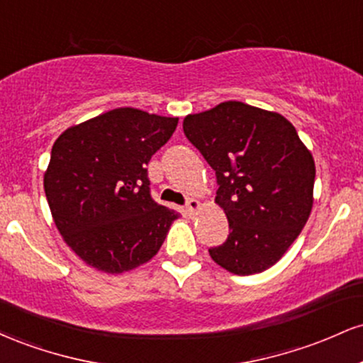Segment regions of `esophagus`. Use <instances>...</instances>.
Returning a JSON list of instances; mask_svg holds the SVG:
<instances>
[{
    "label": "esophagus",
    "instance_id": "1",
    "mask_svg": "<svg viewBox=\"0 0 363 363\" xmlns=\"http://www.w3.org/2000/svg\"><path fill=\"white\" fill-rule=\"evenodd\" d=\"M199 206H201V203H199L198 199L191 198V199H187V203H186V211H187V213L193 215L196 210H199Z\"/></svg>",
    "mask_w": 363,
    "mask_h": 363
}]
</instances>
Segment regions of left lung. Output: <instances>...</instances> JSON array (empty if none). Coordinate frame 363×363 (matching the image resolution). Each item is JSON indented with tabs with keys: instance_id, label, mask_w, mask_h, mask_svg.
<instances>
[{
	"instance_id": "1",
	"label": "left lung",
	"mask_w": 363,
	"mask_h": 363,
	"mask_svg": "<svg viewBox=\"0 0 363 363\" xmlns=\"http://www.w3.org/2000/svg\"><path fill=\"white\" fill-rule=\"evenodd\" d=\"M186 138L215 170V201L228 220L227 240L208 249L235 274L261 273L280 261L312 210L315 165L290 121L244 102L189 114Z\"/></svg>"
}]
</instances>
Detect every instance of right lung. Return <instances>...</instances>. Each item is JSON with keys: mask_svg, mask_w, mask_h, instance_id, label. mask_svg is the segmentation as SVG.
Returning a JSON list of instances; mask_svg holds the SVG:
<instances>
[{"mask_svg": "<svg viewBox=\"0 0 363 363\" xmlns=\"http://www.w3.org/2000/svg\"><path fill=\"white\" fill-rule=\"evenodd\" d=\"M177 121L121 107L54 141L44 174L54 223L77 256L99 272H129L152 259L179 216L152 198L147 170Z\"/></svg>", "mask_w": 363, "mask_h": 363, "instance_id": "right-lung-1", "label": "right lung"}]
</instances>
